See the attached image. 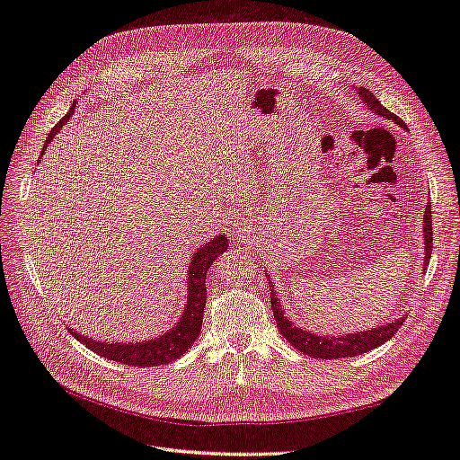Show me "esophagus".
I'll return each instance as SVG.
<instances>
[{
  "mask_svg": "<svg viewBox=\"0 0 460 460\" xmlns=\"http://www.w3.org/2000/svg\"><path fill=\"white\" fill-rule=\"evenodd\" d=\"M232 232H234V235H240V228H232Z\"/></svg>",
  "mask_w": 460,
  "mask_h": 460,
  "instance_id": "esophagus-1",
  "label": "esophagus"
}]
</instances>
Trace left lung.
Listing matches in <instances>:
<instances>
[{
	"mask_svg": "<svg viewBox=\"0 0 460 460\" xmlns=\"http://www.w3.org/2000/svg\"><path fill=\"white\" fill-rule=\"evenodd\" d=\"M359 96V101L366 104V108L376 114L381 119L387 121H394L396 126L408 129L406 123L394 116L393 111H389L385 108L376 94L364 89V86H358L354 89ZM431 243H433V234H431V205H426L424 210V269H428V261L431 257ZM265 277L269 279V287H270V305H272V315H275L277 327L280 331V334L287 339L294 349H297L300 352H304L305 356L312 358H321V359H332V358H352V356H359L371 349H377L383 342H387L389 339L394 337V332L401 329L404 317L394 319L393 323H383V325L376 327V329H366V331H356V332H346V334H317L314 331H307L304 327H297L294 321H290V317H287L284 314V305L282 300L279 297L275 284H272L269 270H265Z\"/></svg>",
	"mask_w": 460,
	"mask_h": 460,
	"instance_id": "8db88e82",
	"label": "left lung"
}]
</instances>
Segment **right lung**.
<instances>
[{
	"mask_svg": "<svg viewBox=\"0 0 460 460\" xmlns=\"http://www.w3.org/2000/svg\"><path fill=\"white\" fill-rule=\"evenodd\" d=\"M75 106H77V101L73 102L67 114L56 123L54 129L49 131L40 156L44 155L49 141H54L59 129L66 126L73 114H75ZM226 250H228L226 234H218L215 238H210L207 243L197 247V252L190 259L188 277H185V280H188V302H185V307L181 309V315L176 325L168 329L164 334H158V337L137 341V342H111V341H101V339H89L86 334L71 327H69V332L81 344H84L86 349H91L96 354L126 366L153 367V366H163V364L173 362V359H178L180 356L188 352L193 346L195 339L199 337L201 325H203V309L207 300V287H205L207 270L210 269V265H213V261Z\"/></svg>",
	"mask_w": 460,
	"mask_h": 460,
	"instance_id": "add662e5",
	"label": "right lung"
}]
</instances>
